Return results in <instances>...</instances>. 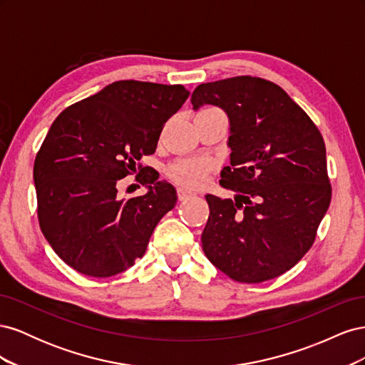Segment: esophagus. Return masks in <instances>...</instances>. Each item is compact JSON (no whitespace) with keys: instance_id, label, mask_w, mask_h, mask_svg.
<instances>
[{"instance_id":"esophagus-1","label":"esophagus","mask_w":365,"mask_h":365,"mask_svg":"<svg viewBox=\"0 0 365 365\" xmlns=\"http://www.w3.org/2000/svg\"><path fill=\"white\" fill-rule=\"evenodd\" d=\"M195 195V192L193 190H189L187 189V187H178V197H180V201H184V200H187V197H190V196H193Z\"/></svg>"}]
</instances>
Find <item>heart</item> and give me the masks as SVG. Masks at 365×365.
Instances as JSON below:
<instances>
[{"label":"heart","mask_w":365,"mask_h":365,"mask_svg":"<svg viewBox=\"0 0 365 365\" xmlns=\"http://www.w3.org/2000/svg\"><path fill=\"white\" fill-rule=\"evenodd\" d=\"M210 163L205 158H182L170 165L172 178L187 187H200L205 182Z\"/></svg>","instance_id":"heart-1"}]
</instances>
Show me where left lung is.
Returning <instances> with one entry per match:
<instances>
[{
    "instance_id": "left-lung-1",
    "label": "left lung",
    "mask_w": 365,
    "mask_h": 365,
    "mask_svg": "<svg viewBox=\"0 0 365 365\" xmlns=\"http://www.w3.org/2000/svg\"><path fill=\"white\" fill-rule=\"evenodd\" d=\"M192 105L227 114L230 165L219 184L237 192L235 200L205 195L207 259L236 282L279 277L312 247L330 204L322 134L286 91L260 77L202 83Z\"/></svg>"
}]
</instances>
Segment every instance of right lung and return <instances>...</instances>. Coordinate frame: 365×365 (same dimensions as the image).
Returning a JSON list of instances; mask_svg holds the SVG:
<instances>
[{
    "label": "right lung",
    "instance_id": "1",
    "mask_svg": "<svg viewBox=\"0 0 365 365\" xmlns=\"http://www.w3.org/2000/svg\"><path fill=\"white\" fill-rule=\"evenodd\" d=\"M189 96L182 85L118 81L53 121L33 168L38 217L54 252L77 272L102 279L130 268L175 207L176 190L164 180L146 175L148 192L129 200L117 185L155 152L164 123Z\"/></svg>",
    "mask_w": 365,
    "mask_h": 365
}]
</instances>
